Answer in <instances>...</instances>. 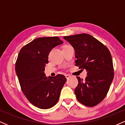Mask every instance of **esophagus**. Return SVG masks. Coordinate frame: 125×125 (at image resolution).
<instances>
[{"label": "esophagus", "instance_id": "obj_1", "mask_svg": "<svg viewBox=\"0 0 125 125\" xmlns=\"http://www.w3.org/2000/svg\"><path fill=\"white\" fill-rule=\"evenodd\" d=\"M65 77L67 79H68L69 78H70V77H71V75H69V74H65Z\"/></svg>", "mask_w": 125, "mask_h": 125}]
</instances>
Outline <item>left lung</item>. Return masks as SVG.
I'll use <instances>...</instances> for the list:
<instances>
[{"label":"left lung","mask_w":125,"mask_h":125,"mask_svg":"<svg viewBox=\"0 0 125 125\" xmlns=\"http://www.w3.org/2000/svg\"><path fill=\"white\" fill-rule=\"evenodd\" d=\"M75 51L76 65L85 69V81L77 77L74 94L79 102L93 107L105 97L114 76L110 51L104 44L86 33L64 36Z\"/></svg>","instance_id":"8db88e82"}]
</instances>
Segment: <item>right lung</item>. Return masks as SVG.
<instances>
[{
  "label": "right lung",
  "instance_id": "add662e5",
  "mask_svg": "<svg viewBox=\"0 0 125 125\" xmlns=\"http://www.w3.org/2000/svg\"><path fill=\"white\" fill-rule=\"evenodd\" d=\"M58 37L34 39L23 47L15 64V71L23 93L31 104L46 109L58 102L66 81L63 74L46 76L44 67L53 48L63 44Z\"/></svg>",
  "mask_w": 125,
  "mask_h": 125
}]
</instances>
